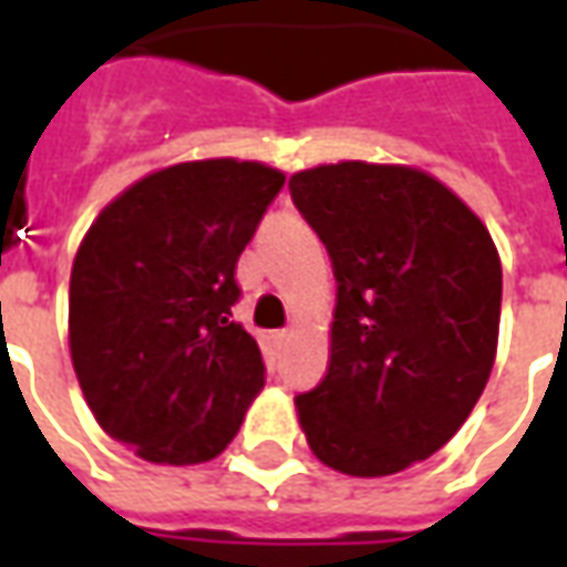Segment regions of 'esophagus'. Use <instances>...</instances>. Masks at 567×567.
<instances>
[{
  "mask_svg": "<svg viewBox=\"0 0 567 567\" xmlns=\"http://www.w3.org/2000/svg\"><path fill=\"white\" fill-rule=\"evenodd\" d=\"M291 337H295V333H291V331H276V333H272V340H276V343H279V346L288 343Z\"/></svg>",
  "mask_w": 567,
  "mask_h": 567,
  "instance_id": "34e87169",
  "label": "esophagus"
}]
</instances>
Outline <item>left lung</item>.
I'll return each instance as SVG.
<instances>
[{"label": "left lung", "mask_w": 567, "mask_h": 567, "mask_svg": "<svg viewBox=\"0 0 567 567\" xmlns=\"http://www.w3.org/2000/svg\"><path fill=\"white\" fill-rule=\"evenodd\" d=\"M337 279L331 361L297 394L309 450L349 476L422 462L464 425L495 364L501 258L434 175L343 161L291 175Z\"/></svg>", "instance_id": "obj_1"}]
</instances>
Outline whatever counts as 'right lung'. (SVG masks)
I'll return each mask as SVG.
<instances>
[{
  "label": "right lung",
  "instance_id": "1",
  "mask_svg": "<svg viewBox=\"0 0 567 567\" xmlns=\"http://www.w3.org/2000/svg\"><path fill=\"white\" fill-rule=\"evenodd\" d=\"M258 161H187L145 175L84 234L69 279V352L109 437L154 464L227 450L264 389L234 321L236 260L282 190Z\"/></svg>",
  "mask_w": 567,
  "mask_h": 567
}]
</instances>
